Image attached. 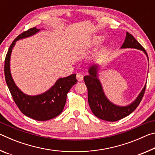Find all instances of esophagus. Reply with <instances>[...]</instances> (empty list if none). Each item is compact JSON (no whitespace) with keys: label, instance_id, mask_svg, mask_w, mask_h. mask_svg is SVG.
<instances>
[{"label":"esophagus","instance_id":"1","mask_svg":"<svg viewBox=\"0 0 155 155\" xmlns=\"http://www.w3.org/2000/svg\"><path fill=\"white\" fill-rule=\"evenodd\" d=\"M77 80H78V81H83V74H81V73H78V74H77Z\"/></svg>","mask_w":155,"mask_h":155}]
</instances>
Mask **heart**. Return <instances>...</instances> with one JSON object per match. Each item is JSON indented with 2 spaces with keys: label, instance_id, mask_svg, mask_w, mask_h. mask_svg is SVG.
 <instances>
[{
  "label": "heart",
  "instance_id": "heart-1",
  "mask_svg": "<svg viewBox=\"0 0 155 155\" xmlns=\"http://www.w3.org/2000/svg\"><path fill=\"white\" fill-rule=\"evenodd\" d=\"M102 40H103V38L101 36H94L92 40H91V44H94V45H96V44L101 43Z\"/></svg>",
  "mask_w": 155,
  "mask_h": 155
}]
</instances>
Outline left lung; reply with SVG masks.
Segmentation results:
<instances>
[{"label":"left lung","instance_id":"1","mask_svg":"<svg viewBox=\"0 0 155 155\" xmlns=\"http://www.w3.org/2000/svg\"><path fill=\"white\" fill-rule=\"evenodd\" d=\"M125 40L120 47L124 48H135L143 51L148 60V57L142 46L131 34L127 32ZM100 65L93 64L88 70L89 74L84 77L83 80L87 87L88 103L94 115L98 118L109 122H115L130 115L137 108L145 92L146 83L134 101L126 106H120L113 103L107 98L104 92L103 85L99 79Z\"/></svg>","mask_w":155,"mask_h":155}]
</instances>
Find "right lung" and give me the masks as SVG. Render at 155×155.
I'll return each instance as SVG.
<instances>
[{
  "mask_svg": "<svg viewBox=\"0 0 155 155\" xmlns=\"http://www.w3.org/2000/svg\"><path fill=\"white\" fill-rule=\"evenodd\" d=\"M44 28L34 27L23 32L13 41L7 52L5 61V77L10 93L18 108L26 116L38 121H46L59 115L64 110L67 94L77 83L76 74L59 78L52 87L42 94L31 96L22 92L15 85L10 70V59L12 50L16 41L29 38Z\"/></svg>",
  "mask_w": 155,
  "mask_h": 155,
  "instance_id": "obj_1",
  "label": "right lung"
}]
</instances>
